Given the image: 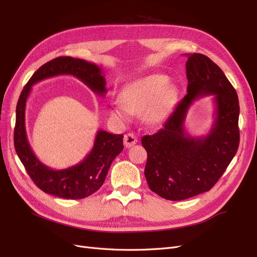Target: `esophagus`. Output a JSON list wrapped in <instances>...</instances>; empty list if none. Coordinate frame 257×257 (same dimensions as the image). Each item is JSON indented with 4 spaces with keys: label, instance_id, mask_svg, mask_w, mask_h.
<instances>
[{
    "label": "esophagus",
    "instance_id": "1",
    "mask_svg": "<svg viewBox=\"0 0 257 257\" xmlns=\"http://www.w3.org/2000/svg\"><path fill=\"white\" fill-rule=\"evenodd\" d=\"M123 142H124V146H125L126 148H130V147L134 146L137 143V138H136V136L134 134L128 133L126 135H124Z\"/></svg>",
    "mask_w": 257,
    "mask_h": 257
}]
</instances>
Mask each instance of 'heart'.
<instances>
[{
  "mask_svg": "<svg viewBox=\"0 0 257 257\" xmlns=\"http://www.w3.org/2000/svg\"><path fill=\"white\" fill-rule=\"evenodd\" d=\"M163 75H150L128 84L119 95L121 105L110 109L119 121L127 122L132 114L143 116L149 125L165 121L177 103L178 90Z\"/></svg>",
  "mask_w": 257,
  "mask_h": 257,
  "instance_id": "obj_1",
  "label": "heart"
}]
</instances>
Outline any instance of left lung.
<instances>
[{
    "label": "left lung",
    "mask_w": 257,
    "mask_h": 257,
    "mask_svg": "<svg viewBox=\"0 0 257 257\" xmlns=\"http://www.w3.org/2000/svg\"><path fill=\"white\" fill-rule=\"evenodd\" d=\"M188 94L158 133L142 144L148 159L145 176L152 192L168 200H183L209 191L219 181L239 147V100L222 69L201 53L186 54ZM214 95L215 122L206 137L193 138L184 126L191 103Z\"/></svg>",
    "instance_id": "obj_1"
}]
</instances>
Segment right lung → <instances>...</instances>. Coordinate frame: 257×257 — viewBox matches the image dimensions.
Returning <instances> with one entry per match:
<instances>
[{
	"label": "right lung",
	"mask_w": 257,
	"mask_h": 257,
	"mask_svg": "<svg viewBox=\"0 0 257 257\" xmlns=\"http://www.w3.org/2000/svg\"><path fill=\"white\" fill-rule=\"evenodd\" d=\"M59 75L76 77L98 96H104L107 92L102 68L96 64L72 57H59L47 62L31 77L19 96L14 144L29 176L42 191L61 198L81 199L92 195L103 185L112 161L123 150V135L98 130L91 152L78 164L60 170L43 164L28 142L26 105L33 84Z\"/></svg>",
	"instance_id": "1"
}]
</instances>
